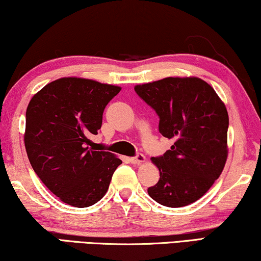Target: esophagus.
Wrapping results in <instances>:
<instances>
[{
  "mask_svg": "<svg viewBox=\"0 0 261 261\" xmlns=\"http://www.w3.org/2000/svg\"><path fill=\"white\" fill-rule=\"evenodd\" d=\"M145 160H146V158H145V155H143V154H141V153H138L137 155L129 159V161L132 162V164H135V165L141 164V162H143Z\"/></svg>",
  "mask_w": 261,
  "mask_h": 261,
  "instance_id": "esophagus-1",
  "label": "esophagus"
}]
</instances>
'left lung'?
<instances>
[{
    "instance_id": "left-lung-1",
    "label": "left lung",
    "mask_w": 261,
    "mask_h": 261,
    "mask_svg": "<svg viewBox=\"0 0 261 261\" xmlns=\"http://www.w3.org/2000/svg\"><path fill=\"white\" fill-rule=\"evenodd\" d=\"M134 90L155 111L162 137L174 140L164 155L152 158L160 179L147 192L160 205H190L224 169L227 109L212 87L198 77H166L135 86Z\"/></svg>"
}]
</instances>
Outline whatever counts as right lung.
Instances as JSON below:
<instances>
[{
	"label": "right lung",
	"mask_w": 261,
	"mask_h": 261,
	"mask_svg": "<svg viewBox=\"0 0 261 261\" xmlns=\"http://www.w3.org/2000/svg\"><path fill=\"white\" fill-rule=\"evenodd\" d=\"M120 90L87 79L63 77L30 100L24 134L30 165L68 205L82 208L102 199L122 164L114 154L87 146L90 135L99 133L106 106Z\"/></svg>",
	"instance_id": "add662e5"
}]
</instances>
